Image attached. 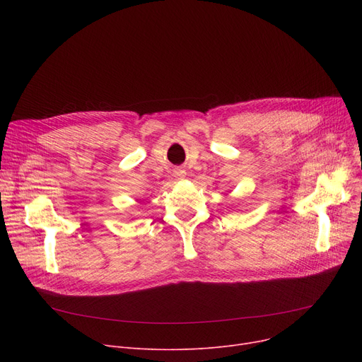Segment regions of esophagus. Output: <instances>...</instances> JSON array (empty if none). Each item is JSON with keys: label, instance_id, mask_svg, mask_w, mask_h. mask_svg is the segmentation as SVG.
<instances>
[{"label": "esophagus", "instance_id": "obj_1", "mask_svg": "<svg viewBox=\"0 0 362 362\" xmlns=\"http://www.w3.org/2000/svg\"><path fill=\"white\" fill-rule=\"evenodd\" d=\"M175 176H176V179L183 180L185 176H186V171H185L183 168H176V170H175Z\"/></svg>", "mask_w": 362, "mask_h": 362}]
</instances>
